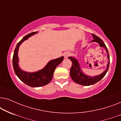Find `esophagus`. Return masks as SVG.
Masks as SVG:
<instances>
[{
    "label": "esophagus",
    "mask_w": 121,
    "mask_h": 121,
    "mask_svg": "<svg viewBox=\"0 0 121 121\" xmlns=\"http://www.w3.org/2000/svg\"><path fill=\"white\" fill-rule=\"evenodd\" d=\"M69 55H70V53H69V52H66L63 54L64 58H67L69 57Z\"/></svg>",
    "instance_id": "obj_1"
}]
</instances>
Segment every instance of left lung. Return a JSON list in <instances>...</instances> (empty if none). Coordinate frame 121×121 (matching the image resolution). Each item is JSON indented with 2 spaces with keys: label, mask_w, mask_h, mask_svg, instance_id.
Segmentation results:
<instances>
[{
  "label": "left lung",
  "mask_w": 121,
  "mask_h": 121,
  "mask_svg": "<svg viewBox=\"0 0 121 121\" xmlns=\"http://www.w3.org/2000/svg\"><path fill=\"white\" fill-rule=\"evenodd\" d=\"M92 35L94 39L92 41H91L90 43L96 42L99 44L100 47H102L105 48L106 52L107 54V58L108 59V63L107 64L106 70L104 71L100 75L95 76H90L86 75V74H85L82 72V69L81 68L80 64H79L78 60L77 58L74 57V56L69 57L68 58L72 61L73 63L70 70V75L71 78L76 83L83 86L92 85L101 80L105 77L106 74L107 73V70H108L109 68V65H110V56H109L108 54V49H107L105 43L98 36H96L94 34H92ZM86 47V46L83 48L82 49H85Z\"/></svg>",
  "instance_id": "obj_1"
}]
</instances>
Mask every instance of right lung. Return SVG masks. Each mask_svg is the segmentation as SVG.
<instances>
[{
  "instance_id": "right-lung-1",
  "label": "right lung",
  "mask_w": 121,
  "mask_h": 121,
  "mask_svg": "<svg viewBox=\"0 0 121 121\" xmlns=\"http://www.w3.org/2000/svg\"><path fill=\"white\" fill-rule=\"evenodd\" d=\"M38 32H33L25 36L16 46L13 57V65L14 72L19 79L26 85L32 87L43 86L50 82L53 78L54 70L59 64L63 60L64 57L49 60L45 67L42 69L35 72H28L21 69L19 67V59L18 52L20 46L25 41L34 36Z\"/></svg>"
}]
</instances>
